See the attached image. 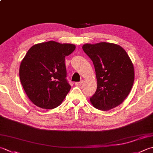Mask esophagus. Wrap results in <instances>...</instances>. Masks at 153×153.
I'll return each instance as SVG.
<instances>
[{
    "mask_svg": "<svg viewBox=\"0 0 153 153\" xmlns=\"http://www.w3.org/2000/svg\"><path fill=\"white\" fill-rule=\"evenodd\" d=\"M83 83V81H80V82H76L75 83V85H77V86H79V85H81Z\"/></svg>",
    "mask_w": 153,
    "mask_h": 153,
    "instance_id": "1",
    "label": "esophagus"
}]
</instances>
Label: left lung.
<instances>
[{"instance_id":"1","label":"left lung","mask_w":153,"mask_h":153,"mask_svg":"<svg viewBox=\"0 0 153 153\" xmlns=\"http://www.w3.org/2000/svg\"><path fill=\"white\" fill-rule=\"evenodd\" d=\"M83 50L91 59L97 77L96 91L90 97L94 107L107 111L120 105L134 82L133 65L119 45L101 42L84 44Z\"/></svg>"}]
</instances>
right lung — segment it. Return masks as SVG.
I'll return each instance as SVG.
<instances>
[{
  "label": "right lung",
  "instance_id": "right-lung-1",
  "mask_svg": "<svg viewBox=\"0 0 153 153\" xmlns=\"http://www.w3.org/2000/svg\"><path fill=\"white\" fill-rule=\"evenodd\" d=\"M76 46L54 41L34 45L20 64V82L36 105L52 109L59 106L71 89L67 80L65 57Z\"/></svg>",
  "mask_w": 153,
  "mask_h": 153
}]
</instances>
